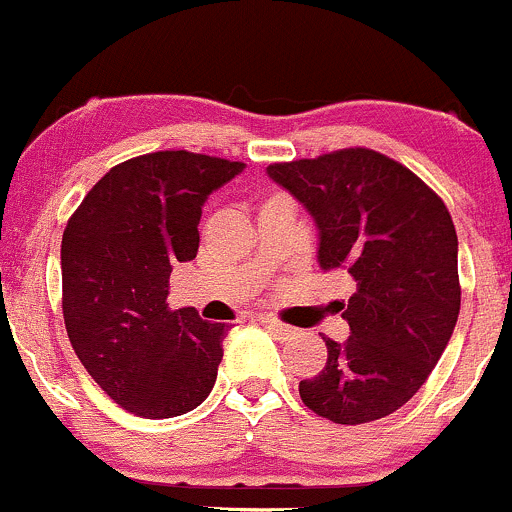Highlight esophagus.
Wrapping results in <instances>:
<instances>
[{"instance_id": "1", "label": "esophagus", "mask_w": 512, "mask_h": 512, "mask_svg": "<svg viewBox=\"0 0 512 512\" xmlns=\"http://www.w3.org/2000/svg\"><path fill=\"white\" fill-rule=\"evenodd\" d=\"M258 322L266 324V327L271 329V332L276 334V337H280V339H290L295 334V327H288V324H283L280 320H276V317H273V315H258Z\"/></svg>"}]
</instances>
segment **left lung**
Wrapping results in <instances>:
<instances>
[{"label": "left lung", "mask_w": 512, "mask_h": 512, "mask_svg": "<svg viewBox=\"0 0 512 512\" xmlns=\"http://www.w3.org/2000/svg\"><path fill=\"white\" fill-rule=\"evenodd\" d=\"M266 173L315 219L322 271L356 283L344 305L351 337L324 339L327 364L300 381L302 403L337 425L381 420L420 390L452 339L461 305L452 214L412 170L368 148Z\"/></svg>", "instance_id": "8db88e82"}]
</instances>
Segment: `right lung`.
<instances>
[{
  "label": "right lung",
  "mask_w": 512,
  "mask_h": 512,
  "mask_svg": "<svg viewBox=\"0 0 512 512\" xmlns=\"http://www.w3.org/2000/svg\"><path fill=\"white\" fill-rule=\"evenodd\" d=\"M239 161L158 151L109 170L60 244L63 317L104 393L148 420L185 415L210 395L227 324L168 307L170 273L200 246L202 207Z\"/></svg>",
  "instance_id": "1"
}]
</instances>
